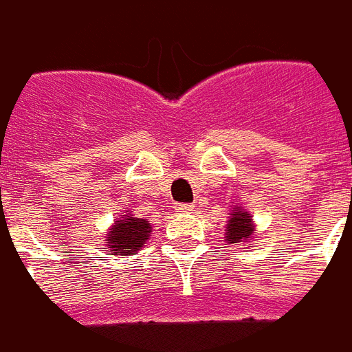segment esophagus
Instances as JSON below:
<instances>
[{
	"mask_svg": "<svg viewBox=\"0 0 352 352\" xmlns=\"http://www.w3.org/2000/svg\"><path fill=\"white\" fill-rule=\"evenodd\" d=\"M192 209H194L192 204H175L177 213H190Z\"/></svg>",
	"mask_w": 352,
	"mask_h": 352,
	"instance_id": "obj_1",
	"label": "esophagus"
}]
</instances>
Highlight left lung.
I'll list each match as a JSON object with an SVG mask.
<instances>
[{"mask_svg": "<svg viewBox=\"0 0 352 352\" xmlns=\"http://www.w3.org/2000/svg\"><path fill=\"white\" fill-rule=\"evenodd\" d=\"M251 217L245 213V211L234 213V217L228 221V228H226V241H230V243H239V241H243L247 237H251Z\"/></svg>", "mask_w": 352, "mask_h": 352, "instance_id": "obj_1", "label": "left lung"}]
</instances>
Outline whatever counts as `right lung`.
<instances>
[{"mask_svg": "<svg viewBox=\"0 0 352 352\" xmlns=\"http://www.w3.org/2000/svg\"><path fill=\"white\" fill-rule=\"evenodd\" d=\"M151 236V222L135 217H124L122 221H116L107 237L109 249L118 254H133L143 247Z\"/></svg>", "mask_w": 352, "mask_h": 352, "instance_id": "1", "label": "right lung"}]
</instances>
